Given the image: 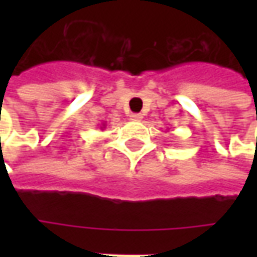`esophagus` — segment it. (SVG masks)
<instances>
[{
  "label": "esophagus",
  "instance_id": "1",
  "mask_svg": "<svg viewBox=\"0 0 257 257\" xmlns=\"http://www.w3.org/2000/svg\"><path fill=\"white\" fill-rule=\"evenodd\" d=\"M129 117H131V119H134V121H140V119L143 118V115H142V114H136V112H135V114H131Z\"/></svg>",
  "mask_w": 257,
  "mask_h": 257
}]
</instances>
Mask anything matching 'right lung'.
Returning a JSON list of instances; mask_svg holds the SVG:
<instances>
[{
	"instance_id": "add662e5",
	"label": "right lung",
	"mask_w": 257,
	"mask_h": 257,
	"mask_svg": "<svg viewBox=\"0 0 257 257\" xmlns=\"http://www.w3.org/2000/svg\"><path fill=\"white\" fill-rule=\"evenodd\" d=\"M103 128H106V123H104V122L101 123V126H100V129H103Z\"/></svg>"
}]
</instances>
